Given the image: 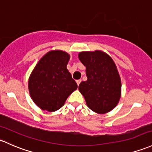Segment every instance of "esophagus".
<instances>
[{
    "instance_id": "esophagus-1",
    "label": "esophagus",
    "mask_w": 152,
    "mask_h": 152,
    "mask_svg": "<svg viewBox=\"0 0 152 152\" xmlns=\"http://www.w3.org/2000/svg\"><path fill=\"white\" fill-rule=\"evenodd\" d=\"M81 81V79H78V80H76V83H77V85L79 86V84H80Z\"/></svg>"
}]
</instances>
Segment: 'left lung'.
Returning a JSON list of instances; mask_svg holds the SVG:
<instances>
[{
	"label": "left lung",
	"mask_w": 152,
	"mask_h": 152,
	"mask_svg": "<svg viewBox=\"0 0 152 152\" xmlns=\"http://www.w3.org/2000/svg\"><path fill=\"white\" fill-rule=\"evenodd\" d=\"M79 58L86 66L87 80L79 86L87 106L105 114L117 105L121 95V79L111 57L101 51L82 52Z\"/></svg>",
	"instance_id": "8db88e82"
}]
</instances>
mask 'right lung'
<instances>
[{
	"instance_id": "obj_1",
	"label": "right lung",
	"mask_w": 152,
	"mask_h": 152,
	"mask_svg": "<svg viewBox=\"0 0 152 152\" xmlns=\"http://www.w3.org/2000/svg\"><path fill=\"white\" fill-rule=\"evenodd\" d=\"M70 56L60 50L46 54L33 69L28 87L30 97L42 110L60 109L68 97L77 89L66 66Z\"/></svg>"
}]
</instances>
